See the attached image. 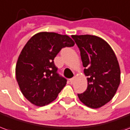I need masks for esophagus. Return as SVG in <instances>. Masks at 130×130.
I'll return each instance as SVG.
<instances>
[{"mask_svg": "<svg viewBox=\"0 0 130 130\" xmlns=\"http://www.w3.org/2000/svg\"><path fill=\"white\" fill-rule=\"evenodd\" d=\"M74 79H75L74 77H73V78H72V79H70V83L71 84H73L74 82Z\"/></svg>", "mask_w": 130, "mask_h": 130, "instance_id": "1", "label": "esophagus"}]
</instances>
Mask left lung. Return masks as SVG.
<instances>
[{
    "label": "left lung",
    "instance_id": "8db88e82",
    "mask_svg": "<svg viewBox=\"0 0 130 130\" xmlns=\"http://www.w3.org/2000/svg\"><path fill=\"white\" fill-rule=\"evenodd\" d=\"M80 50L88 87L78 94L79 100L88 107L100 108L112 100L120 82L117 58L106 41L91 35H72Z\"/></svg>",
    "mask_w": 130,
    "mask_h": 130
}]
</instances>
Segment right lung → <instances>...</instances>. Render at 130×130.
<instances>
[{"label":"right lung","instance_id":"right-lung-1","mask_svg":"<svg viewBox=\"0 0 130 130\" xmlns=\"http://www.w3.org/2000/svg\"><path fill=\"white\" fill-rule=\"evenodd\" d=\"M74 45L68 35L53 32H38L28 41L19 54L15 74L21 93L30 103L43 106L56 99L67 80L57 73L54 58L62 48Z\"/></svg>","mask_w":130,"mask_h":130}]
</instances>
